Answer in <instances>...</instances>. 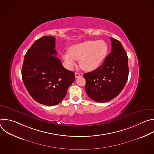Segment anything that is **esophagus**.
Instances as JSON below:
<instances>
[{
  "instance_id": "1",
  "label": "esophagus",
  "mask_w": 154,
  "mask_h": 154,
  "mask_svg": "<svg viewBox=\"0 0 154 154\" xmlns=\"http://www.w3.org/2000/svg\"><path fill=\"white\" fill-rule=\"evenodd\" d=\"M75 78H77V77H82L83 76V74L82 73L75 72Z\"/></svg>"
}]
</instances>
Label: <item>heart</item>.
I'll return each instance as SVG.
<instances>
[{"mask_svg": "<svg viewBox=\"0 0 154 154\" xmlns=\"http://www.w3.org/2000/svg\"><path fill=\"white\" fill-rule=\"evenodd\" d=\"M108 47L102 40L85 41L72 45L68 52L62 55L67 68L72 69L79 60L80 68L86 71H91L98 68L105 59Z\"/></svg>", "mask_w": 154, "mask_h": 154, "instance_id": "heart-1", "label": "heart"}]
</instances>
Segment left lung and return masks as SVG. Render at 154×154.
<instances>
[{"label":"left lung","mask_w":154,"mask_h":154,"mask_svg":"<svg viewBox=\"0 0 154 154\" xmlns=\"http://www.w3.org/2000/svg\"><path fill=\"white\" fill-rule=\"evenodd\" d=\"M112 52L100 66L83 74L85 90L91 99L106 102L118 96L128 79V66L127 53L119 41L110 38Z\"/></svg>","instance_id":"obj_1"}]
</instances>
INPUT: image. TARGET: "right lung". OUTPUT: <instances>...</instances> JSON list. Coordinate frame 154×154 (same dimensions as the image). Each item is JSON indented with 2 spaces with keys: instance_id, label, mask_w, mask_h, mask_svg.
I'll return each mask as SVG.
<instances>
[{
  "instance_id": "1",
  "label": "right lung",
  "mask_w": 154,
  "mask_h": 154,
  "mask_svg": "<svg viewBox=\"0 0 154 154\" xmlns=\"http://www.w3.org/2000/svg\"><path fill=\"white\" fill-rule=\"evenodd\" d=\"M55 38L37 39L25 55L22 78L26 89L37 102L47 106L59 103L75 80V74L65 69L55 55Z\"/></svg>"
}]
</instances>
